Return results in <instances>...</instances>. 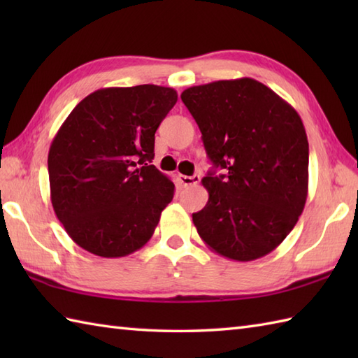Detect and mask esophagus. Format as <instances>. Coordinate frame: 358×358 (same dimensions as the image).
<instances>
[{
  "mask_svg": "<svg viewBox=\"0 0 358 358\" xmlns=\"http://www.w3.org/2000/svg\"><path fill=\"white\" fill-rule=\"evenodd\" d=\"M178 180L183 187L195 186L200 183V175H192V177H187V175H178Z\"/></svg>",
  "mask_w": 358,
  "mask_h": 358,
  "instance_id": "1",
  "label": "esophagus"
}]
</instances>
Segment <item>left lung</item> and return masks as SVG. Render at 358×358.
Segmentation results:
<instances>
[{
	"label": "left lung",
	"mask_w": 358,
	"mask_h": 358,
	"mask_svg": "<svg viewBox=\"0 0 358 358\" xmlns=\"http://www.w3.org/2000/svg\"><path fill=\"white\" fill-rule=\"evenodd\" d=\"M214 167L209 200L192 214L208 248L235 262L272 252L305 209L309 144L291 104L254 78L220 80L181 94Z\"/></svg>",
	"instance_id": "1"
}]
</instances>
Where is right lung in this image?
Listing matches in <instances>:
<instances>
[{"instance_id":"right-lung-1","label":"right lung","mask_w":358,"mask_h":358,"mask_svg":"<svg viewBox=\"0 0 358 358\" xmlns=\"http://www.w3.org/2000/svg\"><path fill=\"white\" fill-rule=\"evenodd\" d=\"M177 98L155 85L98 89L58 129L48 157L52 206L87 252L126 257L150 240L173 199V183L150 163Z\"/></svg>"}]
</instances>
